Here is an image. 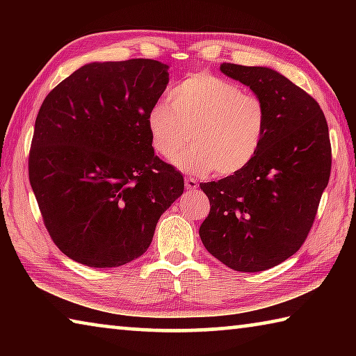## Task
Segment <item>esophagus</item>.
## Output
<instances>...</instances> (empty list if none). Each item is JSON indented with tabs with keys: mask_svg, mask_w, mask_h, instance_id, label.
Wrapping results in <instances>:
<instances>
[{
	"mask_svg": "<svg viewBox=\"0 0 356 356\" xmlns=\"http://www.w3.org/2000/svg\"><path fill=\"white\" fill-rule=\"evenodd\" d=\"M185 188L186 190L197 188V180L193 179V177H185Z\"/></svg>",
	"mask_w": 356,
	"mask_h": 356,
	"instance_id": "34e87169",
	"label": "esophagus"
}]
</instances>
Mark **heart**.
I'll return each instance as SVG.
<instances>
[{
    "label": "heart",
    "mask_w": 356,
    "mask_h": 356,
    "mask_svg": "<svg viewBox=\"0 0 356 356\" xmlns=\"http://www.w3.org/2000/svg\"><path fill=\"white\" fill-rule=\"evenodd\" d=\"M149 108L150 146L171 160L186 141L191 147L174 165L190 174L232 176L245 170L262 146L267 108L256 94L210 74H195Z\"/></svg>",
    "instance_id": "obj_1"
}]
</instances>
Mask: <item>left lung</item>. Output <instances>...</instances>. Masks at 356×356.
<instances>
[{"label":"left lung","instance_id":"obj_1","mask_svg":"<svg viewBox=\"0 0 356 356\" xmlns=\"http://www.w3.org/2000/svg\"><path fill=\"white\" fill-rule=\"evenodd\" d=\"M220 69L264 100L268 120L245 170L200 185L210 201L200 237L229 268L264 272L295 254L314 225L331 172L328 124L321 105L276 70Z\"/></svg>","mask_w":356,"mask_h":356}]
</instances>
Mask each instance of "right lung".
Returning <instances> with one entry per match:
<instances>
[{"instance_id":"obj_1","label":"right lung","mask_w":356,"mask_h":356,"mask_svg":"<svg viewBox=\"0 0 356 356\" xmlns=\"http://www.w3.org/2000/svg\"><path fill=\"white\" fill-rule=\"evenodd\" d=\"M170 81L155 59L91 63L48 95L35 118L29 184L55 245L94 268L147 251L184 176L150 146L146 116Z\"/></svg>"}]
</instances>
